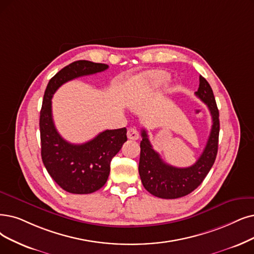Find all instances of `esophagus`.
Returning <instances> with one entry per match:
<instances>
[{
    "label": "esophagus",
    "instance_id": "34e87169",
    "mask_svg": "<svg viewBox=\"0 0 254 254\" xmlns=\"http://www.w3.org/2000/svg\"><path fill=\"white\" fill-rule=\"evenodd\" d=\"M127 137H128L129 139H132V140L138 139V137H139L138 131H137L135 128H130V129H128V131H127Z\"/></svg>",
    "mask_w": 254,
    "mask_h": 254
}]
</instances>
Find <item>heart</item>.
<instances>
[{
  "instance_id": "heart-1",
  "label": "heart",
  "mask_w": 254,
  "mask_h": 254,
  "mask_svg": "<svg viewBox=\"0 0 254 254\" xmlns=\"http://www.w3.org/2000/svg\"><path fill=\"white\" fill-rule=\"evenodd\" d=\"M169 79H170L169 73L165 72V70L154 69L136 77L135 83L149 87V88H157L167 83Z\"/></svg>"
}]
</instances>
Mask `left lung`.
I'll return each mask as SVG.
<instances>
[{"instance_id":"left-lung-1","label":"left lung","mask_w":254,"mask_h":254,"mask_svg":"<svg viewBox=\"0 0 254 254\" xmlns=\"http://www.w3.org/2000/svg\"><path fill=\"white\" fill-rule=\"evenodd\" d=\"M195 95L206 104L212 119L206 146L194 165L189 168L170 166L152 148L147 131L141 129L138 172L144 188L155 197L176 199L189 195L204 180L216 160L220 131L219 110L212 89L205 78L200 75L199 88Z\"/></svg>"}]
</instances>
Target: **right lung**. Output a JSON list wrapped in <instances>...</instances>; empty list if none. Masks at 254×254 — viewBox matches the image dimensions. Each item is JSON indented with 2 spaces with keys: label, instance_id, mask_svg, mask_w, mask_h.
Instances as JSON below:
<instances>
[{
  "label": "right lung",
  "instance_id": "add662e5",
  "mask_svg": "<svg viewBox=\"0 0 254 254\" xmlns=\"http://www.w3.org/2000/svg\"><path fill=\"white\" fill-rule=\"evenodd\" d=\"M107 68V64L88 60L74 62L51 78L44 95L39 118L42 159L56 184L72 194H90L106 184L110 161L127 140V130H105L87 143L70 144L55 128L51 100L56 90L67 81Z\"/></svg>",
  "mask_w": 254,
  "mask_h": 254
}]
</instances>
